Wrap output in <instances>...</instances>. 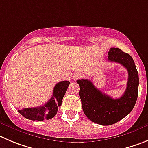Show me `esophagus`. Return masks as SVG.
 <instances>
[{"label":"esophagus","mask_w":148,"mask_h":148,"mask_svg":"<svg viewBox=\"0 0 148 148\" xmlns=\"http://www.w3.org/2000/svg\"><path fill=\"white\" fill-rule=\"evenodd\" d=\"M81 77H82V74H81V73H75L74 75H73V80L79 79V78H81Z\"/></svg>","instance_id":"obj_1"}]
</instances>
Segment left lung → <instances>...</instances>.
I'll return each mask as SVG.
<instances>
[{"mask_svg":"<svg viewBox=\"0 0 148 148\" xmlns=\"http://www.w3.org/2000/svg\"><path fill=\"white\" fill-rule=\"evenodd\" d=\"M108 60L119 63L127 70L128 81L126 91L119 99H112L94 86L88 79L78 80L80 97L84 114L92 122L109 126L126 117L136 104L139 88V75L134 62L127 53L119 48H111Z\"/></svg>","mask_w":148,"mask_h":148,"instance_id":"obj_1","label":"left lung"}]
</instances>
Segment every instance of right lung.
<instances>
[{"label":"right lung","mask_w":148,"mask_h":148,"mask_svg":"<svg viewBox=\"0 0 148 148\" xmlns=\"http://www.w3.org/2000/svg\"><path fill=\"white\" fill-rule=\"evenodd\" d=\"M70 82L61 81L56 84L53 91V96L44 105L37 108H24L18 110L19 113L26 119L32 121H41L44 119L49 120L55 116L58 110V107L61 106L63 97L67 91Z\"/></svg>","instance_id":"add662e5"}]
</instances>
